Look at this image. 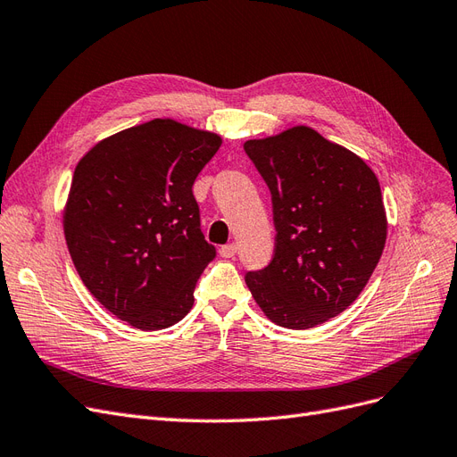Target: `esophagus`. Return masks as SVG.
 I'll use <instances>...</instances> for the list:
<instances>
[{
  "label": "esophagus",
  "mask_w": 457,
  "mask_h": 457,
  "mask_svg": "<svg viewBox=\"0 0 457 457\" xmlns=\"http://www.w3.org/2000/svg\"><path fill=\"white\" fill-rule=\"evenodd\" d=\"M219 253H220V257H225V259L234 257V255H237V244L220 245V247H219Z\"/></svg>",
  "instance_id": "1"
}]
</instances>
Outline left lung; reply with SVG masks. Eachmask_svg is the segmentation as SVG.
<instances>
[{
	"label": "left lung",
	"mask_w": 457,
	"mask_h": 457,
	"mask_svg": "<svg viewBox=\"0 0 457 457\" xmlns=\"http://www.w3.org/2000/svg\"><path fill=\"white\" fill-rule=\"evenodd\" d=\"M265 179L274 255L245 284L269 320L307 329L361 295L386 240L381 188L362 158L307 126L244 143Z\"/></svg>",
	"instance_id": "8db88e82"
}]
</instances>
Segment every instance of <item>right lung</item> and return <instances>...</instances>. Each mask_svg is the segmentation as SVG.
<instances>
[{
    "instance_id": "obj_1",
    "label": "right lung",
    "mask_w": 457,
    "mask_h": 457,
    "mask_svg": "<svg viewBox=\"0 0 457 457\" xmlns=\"http://www.w3.org/2000/svg\"><path fill=\"white\" fill-rule=\"evenodd\" d=\"M220 143L156 118L106 137L76 165L62 215L68 252L93 297L137 329L183 320L217 255L192 185Z\"/></svg>"
}]
</instances>
